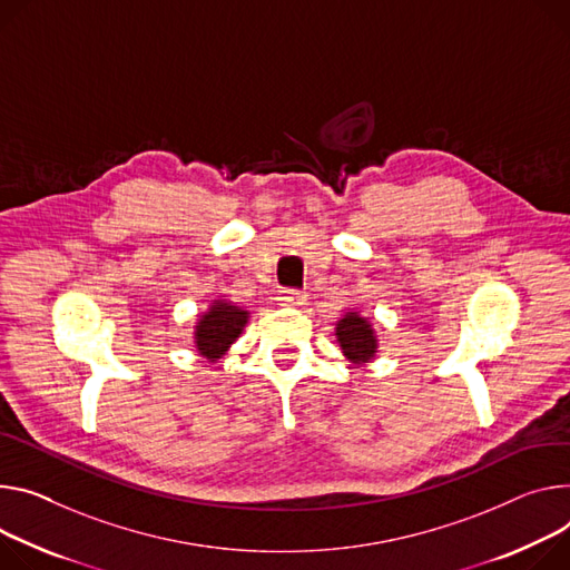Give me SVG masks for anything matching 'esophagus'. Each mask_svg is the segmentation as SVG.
I'll use <instances>...</instances> for the list:
<instances>
[{"label":"esophagus","mask_w":570,"mask_h":570,"mask_svg":"<svg viewBox=\"0 0 570 570\" xmlns=\"http://www.w3.org/2000/svg\"><path fill=\"white\" fill-rule=\"evenodd\" d=\"M306 291H295V288H284L282 293H279V302L284 304V306H302V304H306Z\"/></svg>","instance_id":"obj_1"}]
</instances>
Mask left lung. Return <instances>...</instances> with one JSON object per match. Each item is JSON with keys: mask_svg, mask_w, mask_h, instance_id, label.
<instances>
[{"mask_svg": "<svg viewBox=\"0 0 570 570\" xmlns=\"http://www.w3.org/2000/svg\"><path fill=\"white\" fill-rule=\"evenodd\" d=\"M334 336L336 343L343 352V356L350 361L352 366L361 368L368 366L377 356V347H380V338L377 332L371 323V318L361 316V312H345V316H341L336 321L334 327Z\"/></svg>", "mask_w": 570, "mask_h": 570, "instance_id": "obj_1", "label": "left lung"}]
</instances>
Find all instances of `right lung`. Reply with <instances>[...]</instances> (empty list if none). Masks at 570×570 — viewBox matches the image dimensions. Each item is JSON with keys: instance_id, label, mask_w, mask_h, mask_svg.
Wrapping results in <instances>:
<instances>
[{"instance_id": "add662e5", "label": "right lung", "mask_w": 570, "mask_h": 570, "mask_svg": "<svg viewBox=\"0 0 570 570\" xmlns=\"http://www.w3.org/2000/svg\"><path fill=\"white\" fill-rule=\"evenodd\" d=\"M249 321V312L227 297H216L212 304L197 316L193 327V343L206 364H218L227 354V350L238 341L245 325Z\"/></svg>"}]
</instances>
